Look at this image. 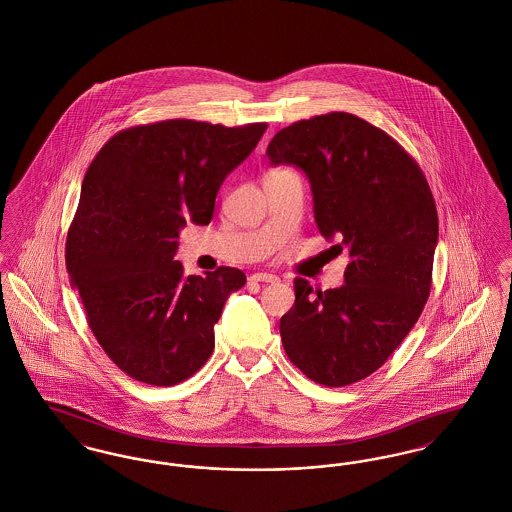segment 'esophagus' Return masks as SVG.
I'll return each instance as SVG.
<instances>
[{
    "label": "esophagus",
    "instance_id": "obj_1",
    "mask_svg": "<svg viewBox=\"0 0 512 512\" xmlns=\"http://www.w3.org/2000/svg\"><path fill=\"white\" fill-rule=\"evenodd\" d=\"M251 280H255V282H267V284L280 282V278H278L276 274H270V272H255V274H251Z\"/></svg>",
    "mask_w": 512,
    "mask_h": 512
}]
</instances>
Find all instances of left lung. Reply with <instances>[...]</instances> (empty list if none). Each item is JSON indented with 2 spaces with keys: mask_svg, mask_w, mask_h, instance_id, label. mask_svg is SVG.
Listing matches in <instances>:
<instances>
[{
  "mask_svg": "<svg viewBox=\"0 0 512 512\" xmlns=\"http://www.w3.org/2000/svg\"><path fill=\"white\" fill-rule=\"evenodd\" d=\"M267 155L305 172L320 234L349 255L340 288L313 292L295 278L280 318L286 355L317 384H355L388 361L428 301L438 245L430 186L403 147L351 113L293 122Z\"/></svg>",
  "mask_w": 512,
  "mask_h": 512,
  "instance_id": "1",
  "label": "left lung"
}]
</instances>
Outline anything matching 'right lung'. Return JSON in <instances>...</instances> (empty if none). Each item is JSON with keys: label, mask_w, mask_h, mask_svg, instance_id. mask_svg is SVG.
Here are the masks:
<instances>
[{"label": "right lung", "mask_w": 512, "mask_h": 512, "mask_svg": "<svg viewBox=\"0 0 512 512\" xmlns=\"http://www.w3.org/2000/svg\"><path fill=\"white\" fill-rule=\"evenodd\" d=\"M265 130L267 122H151L115 134L88 167L67 270L96 340L130 378L174 386L211 357L213 328L245 274L186 276L172 259L186 220L211 222L224 178Z\"/></svg>", "instance_id": "right-lung-1"}]
</instances>
